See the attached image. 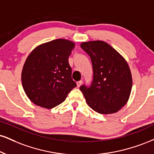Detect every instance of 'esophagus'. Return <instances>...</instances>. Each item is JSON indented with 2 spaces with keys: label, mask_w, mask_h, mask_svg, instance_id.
I'll list each match as a JSON object with an SVG mask.
<instances>
[{
  "label": "esophagus",
  "mask_w": 154,
  "mask_h": 154,
  "mask_svg": "<svg viewBox=\"0 0 154 154\" xmlns=\"http://www.w3.org/2000/svg\"><path fill=\"white\" fill-rule=\"evenodd\" d=\"M82 85V80H79L77 82V87H78V88H79V87H80Z\"/></svg>",
  "instance_id": "esophagus-1"
}]
</instances>
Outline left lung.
Here are the masks:
<instances>
[{"label": "left lung", "instance_id": "left-lung-1", "mask_svg": "<svg viewBox=\"0 0 154 154\" xmlns=\"http://www.w3.org/2000/svg\"><path fill=\"white\" fill-rule=\"evenodd\" d=\"M80 47L90 56L93 79L90 86L79 88L87 103L100 114L118 112L126 104L132 89V76L126 61L103 41L83 42Z\"/></svg>", "mask_w": 154, "mask_h": 154}]
</instances>
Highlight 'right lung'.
Wrapping results in <instances>:
<instances>
[{"label":"right lung","mask_w":154,"mask_h":154,"mask_svg":"<svg viewBox=\"0 0 154 154\" xmlns=\"http://www.w3.org/2000/svg\"><path fill=\"white\" fill-rule=\"evenodd\" d=\"M74 48L72 42L59 38L38 46L29 55L22 70L21 81L32 103L53 108L65 100L77 86L68 61Z\"/></svg>","instance_id":"add662e5"}]
</instances>
